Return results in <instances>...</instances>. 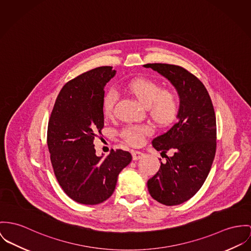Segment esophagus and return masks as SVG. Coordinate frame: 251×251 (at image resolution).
Here are the masks:
<instances>
[{
  "label": "esophagus",
  "mask_w": 251,
  "mask_h": 251,
  "mask_svg": "<svg viewBox=\"0 0 251 251\" xmlns=\"http://www.w3.org/2000/svg\"><path fill=\"white\" fill-rule=\"evenodd\" d=\"M132 155H133V159H134V160H137V159L141 158L144 154H143V153L139 152V151H133V152H132Z\"/></svg>",
  "instance_id": "1"
}]
</instances>
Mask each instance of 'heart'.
<instances>
[{
	"instance_id": "heart-1",
	"label": "heart",
	"mask_w": 251,
	"mask_h": 251,
	"mask_svg": "<svg viewBox=\"0 0 251 251\" xmlns=\"http://www.w3.org/2000/svg\"><path fill=\"white\" fill-rule=\"evenodd\" d=\"M125 90L143 107L146 115L155 126L164 128L169 126L177 116L179 101L176 94L162 87L148 78H137L130 81ZM116 100L114 91L108 92L102 100V109L105 116H111ZM151 133V128L146 125L127 127L122 131L124 139L134 145L142 142L144 136Z\"/></svg>"
}]
</instances>
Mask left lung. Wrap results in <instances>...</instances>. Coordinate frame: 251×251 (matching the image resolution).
<instances>
[{"label": "left lung", "instance_id": "1", "mask_svg": "<svg viewBox=\"0 0 251 251\" xmlns=\"http://www.w3.org/2000/svg\"><path fill=\"white\" fill-rule=\"evenodd\" d=\"M167 78L179 97L177 121L154 137L153 147L165 157L157 173L147 181L158 202L177 205L197 193L211 169L216 153V116L204 85L185 69L169 64H146ZM170 151L173 155H166Z\"/></svg>", "mask_w": 251, "mask_h": 251}]
</instances>
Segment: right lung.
<instances>
[{"instance_id": "right-lung-1", "label": "right lung", "mask_w": 251, "mask_h": 251, "mask_svg": "<svg viewBox=\"0 0 251 251\" xmlns=\"http://www.w3.org/2000/svg\"><path fill=\"white\" fill-rule=\"evenodd\" d=\"M112 67H98L69 81L60 91L48 126V147L62 189L82 204L109 199L118 175L132 160L123 150L96 154L94 139L104 126L102 100Z\"/></svg>"}]
</instances>
